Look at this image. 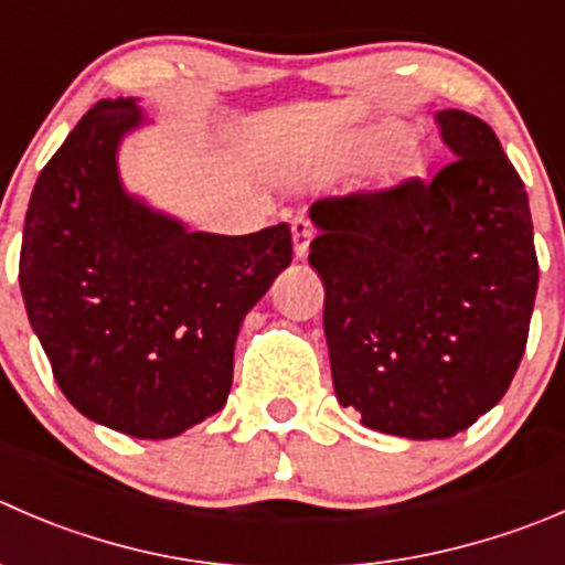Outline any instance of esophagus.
Wrapping results in <instances>:
<instances>
[{
    "instance_id": "1",
    "label": "esophagus",
    "mask_w": 565,
    "mask_h": 565,
    "mask_svg": "<svg viewBox=\"0 0 565 565\" xmlns=\"http://www.w3.org/2000/svg\"><path fill=\"white\" fill-rule=\"evenodd\" d=\"M311 237H315V226H311L306 217H295L292 221V250L298 259H303L309 254Z\"/></svg>"
}]
</instances>
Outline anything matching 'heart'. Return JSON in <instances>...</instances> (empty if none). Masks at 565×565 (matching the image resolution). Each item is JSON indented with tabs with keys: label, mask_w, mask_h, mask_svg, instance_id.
Instances as JSON below:
<instances>
[{
	"label": "heart",
	"mask_w": 565,
	"mask_h": 565,
	"mask_svg": "<svg viewBox=\"0 0 565 565\" xmlns=\"http://www.w3.org/2000/svg\"><path fill=\"white\" fill-rule=\"evenodd\" d=\"M386 135H388V137H392V135H394V129H392V126H388V129H386Z\"/></svg>",
	"instance_id": "b5f03b06"
}]
</instances>
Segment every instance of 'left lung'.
I'll return each instance as SVG.
<instances>
[{
	"mask_svg": "<svg viewBox=\"0 0 565 565\" xmlns=\"http://www.w3.org/2000/svg\"><path fill=\"white\" fill-rule=\"evenodd\" d=\"M436 120L452 162L434 179L309 210L337 399L366 428L419 441L500 403L539 289L527 190L494 129L463 109Z\"/></svg>",
	"mask_w": 565,
	"mask_h": 565,
	"instance_id": "1",
	"label": "left lung"
}]
</instances>
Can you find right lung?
Wrapping results in <instances>:
<instances>
[{"mask_svg":"<svg viewBox=\"0 0 565 565\" xmlns=\"http://www.w3.org/2000/svg\"><path fill=\"white\" fill-rule=\"evenodd\" d=\"M137 98H102L32 188L19 284L68 403L135 439H173L226 405L245 315L292 262L287 223L190 232L120 182Z\"/></svg>","mask_w":565,"mask_h":565,"instance_id":"right-lung-1","label":"right lung"}]
</instances>
